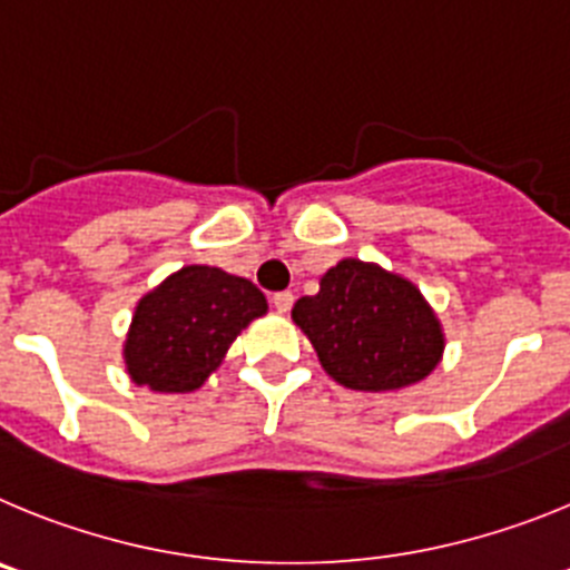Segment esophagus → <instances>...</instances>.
<instances>
[{"instance_id":"esophagus-1","label":"esophagus","mask_w":570,"mask_h":570,"mask_svg":"<svg viewBox=\"0 0 570 570\" xmlns=\"http://www.w3.org/2000/svg\"><path fill=\"white\" fill-rule=\"evenodd\" d=\"M292 304H295V295H292V292H275L273 295V306L281 315H286V312L292 309Z\"/></svg>"}]
</instances>
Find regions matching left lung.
Masks as SVG:
<instances>
[{
  "label": "left lung",
  "instance_id": "left-lung-1",
  "mask_svg": "<svg viewBox=\"0 0 570 570\" xmlns=\"http://www.w3.org/2000/svg\"><path fill=\"white\" fill-rule=\"evenodd\" d=\"M292 321L309 337L323 372L355 392H400L443 361L438 312L417 284L372 261H337L317 295L292 306Z\"/></svg>",
  "mask_w": 570,
  "mask_h": 570
}]
</instances>
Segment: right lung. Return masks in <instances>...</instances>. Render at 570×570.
<instances>
[{
	"instance_id": "obj_1",
	"label": "right lung",
	"mask_w": 570,
	"mask_h": 570,
	"mask_svg": "<svg viewBox=\"0 0 570 570\" xmlns=\"http://www.w3.org/2000/svg\"><path fill=\"white\" fill-rule=\"evenodd\" d=\"M266 309L253 281L218 266H181L138 297L121 348L127 374L150 392H196L222 366L235 337Z\"/></svg>"
}]
</instances>
